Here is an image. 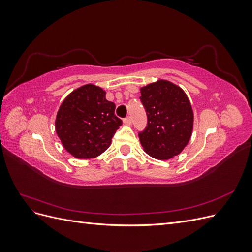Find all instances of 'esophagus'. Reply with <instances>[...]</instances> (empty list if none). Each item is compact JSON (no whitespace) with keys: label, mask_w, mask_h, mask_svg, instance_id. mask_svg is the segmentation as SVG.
I'll return each mask as SVG.
<instances>
[{"label":"esophagus","mask_w":252,"mask_h":252,"mask_svg":"<svg viewBox=\"0 0 252 252\" xmlns=\"http://www.w3.org/2000/svg\"><path fill=\"white\" fill-rule=\"evenodd\" d=\"M123 122H124V124H125V125H131V122H132V120H131V118H130V117H127V118H125V119L123 120Z\"/></svg>","instance_id":"esophagus-1"}]
</instances>
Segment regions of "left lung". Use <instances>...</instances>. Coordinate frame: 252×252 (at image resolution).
<instances>
[{"instance_id":"8db88e82","label":"left lung","mask_w":252,"mask_h":252,"mask_svg":"<svg viewBox=\"0 0 252 252\" xmlns=\"http://www.w3.org/2000/svg\"><path fill=\"white\" fill-rule=\"evenodd\" d=\"M148 124L140 133L144 151L159 161L180 155L193 130V110L185 91L177 84L158 80L140 88Z\"/></svg>"}]
</instances>
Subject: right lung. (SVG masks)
Masks as SVG:
<instances>
[{"mask_svg":"<svg viewBox=\"0 0 252 252\" xmlns=\"http://www.w3.org/2000/svg\"><path fill=\"white\" fill-rule=\"evenodd\" d=\"M116 105L106 100V91L86 84L68 94L56 118V131L63 147L77 158H94L107 150L122 125Z\"/></svg>","mask_w":252,"mask_h":252,"instance_id":"1","label":"right lung"}]
</instances>
